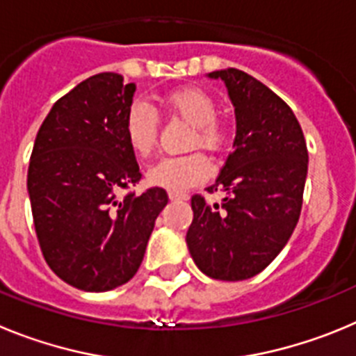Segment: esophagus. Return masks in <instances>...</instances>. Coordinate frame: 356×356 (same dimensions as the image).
Wrapping results in <instances>:
<instances>
[{
  "mask_svg": "<svg viewBox=\"0 0 356 356\" xmlns=\"http://www.w3.org/2000/svg\"><path fill=\"white\" fill-rule=\"evenodd\" d=\"M168 197H170L172 200H186V198H188V195L177 193V191H170V193H168Z\"/></svg>",
  "mask_w": 356,
  "mask_h": 356,
  "instance_id": "34e87169",
  "label": "esophagus"
}]
</instances>
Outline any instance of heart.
<instances>
[{
	"label": "heart",
	"mask_w": 356,
	"mask_h": 356,
	"mask_svg": "<svg viewBox=\"0 0 356 356\" xmlns=\"http://www.w3.org/2000/svg\"><path fill=\"white\" fill-rule=\"evenodd\" d=\"M161 104L174 117L193 127L190 147L220 150L227 142V129L216 118L218 106L213 95L198 86H182L161 99ZM124 134L131 150L140 158H149L158 143V115L142 101L133 102L127 110ZM211 165L200 152H191L177 158H163L150 166L147 179L150 184L170 191H184L207 179Z\"/></svg>",
	"instance_id": "heart-1"
}]
</instances>
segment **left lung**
<instances>
[{"instance_id":"left-lung-1","label":"left lung","mask_w":356,"mask_h":356,"mask_svg":"<svg viewBox=\"0 0 356 356\" xmlns=\"http://www.w3.org/2000/svg\"><path fill=\"white\" fill-rule=\"evenodd\" d=\"M236 111L234 150L209 193L191 197L193 222L186 243L202 273L238 282L261 273L289 241L302 213L309 152L293 110L254 76L214 70Z\"/></svg>"}]
</instances>
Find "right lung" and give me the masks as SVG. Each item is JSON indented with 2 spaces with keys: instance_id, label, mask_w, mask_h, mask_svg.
<instances>
[{
  "instance_id": "1",
  "label": "right lung",
  "mask_w": 356,
  "mask_h": 356,
  "mask_svg": "<svg viewBox=\"0 0 356 356\" xmlns=\"http://www.w3.org/2000/svg\"><path fill=\"white\" fill-rule=\"evenodd\" d=\"M134 90L115 72L85 79L54 102L31 150L28 193L38 245L51 270L81 291L131 280L168 204L158 186L118 197L142 179L124 134Z\"/></svg>"
}]
</instances>
